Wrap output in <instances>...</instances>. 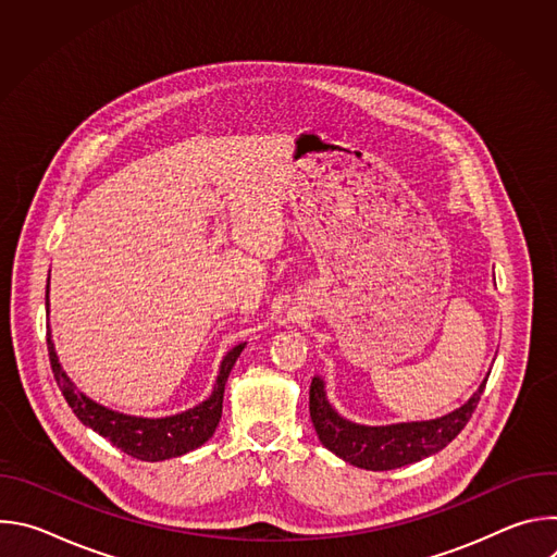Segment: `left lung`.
<instances>
[{"label": "left lung", "instance_id": "8db88e82", "mask_svg": "<svg viewBox=\"0 0 557 557\" xmlns=\"http://www.w3.org/2000/svg\"><path fill=\"white\" fill-rule=\"evenodd\" d=\"M487 379L490 374L467 404L445 417L392 425H361L342 417L331 406L326 383L317 374L310 383V421L322 445L342 460L370 471H387L419 462L447 447L471 419Z\"/></svg>", "mask_w": 557, "mask_h": 557}]
</instances>
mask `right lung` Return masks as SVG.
<instances>
[{
	"label": "right lung",
	"instance_id": "right-lung-1",
	"mask_svg": "<svg viewBox=\"0 0 557 557\" xmlns=\"http://www.w3.org/2000/svg\"><path fill=\"white\" fill-rule=\"evenodd\" d=\"M48 284H50V277H48ZM46 310L50 312L48 290H46ZM245 346L247 342L237 344L224 355L213 389L202 404L172 417L151 419V417H132V414H123L112 408H106L78 389L59 363L54 342L50 337V326H48L50 366H52L57 385L65 396L67 406L76 414V419L84 425L92 428L103 438H108L119 449H123L127 456L147 460V462L178 458L187 451L198 449L213 436L222 417V396H224L226 379L237 357H240V352L245 350Z\"/></svg>",
	"mask_w": 557,
	"mask_h": 557
}]
</instances>
